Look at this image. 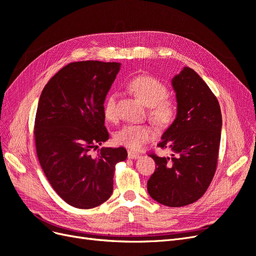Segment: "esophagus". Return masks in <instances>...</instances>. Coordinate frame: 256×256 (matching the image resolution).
<instances>
[{
  "label": "esophagus",
  "instance_id": "obj_1",
  "mask_svg": "<svg viewBox=\"0 0 256 256\" xmlns=\"http://www.w3.org/2000/svg\"><path fill=\"white\" fill-rule=\"evenodd\" d=\"M140 157V154H138L134 150H128V158L129 159H138Z\"/></svg>",
  "mask_w": 256,
  "mask_h": 256
}]
</instances>
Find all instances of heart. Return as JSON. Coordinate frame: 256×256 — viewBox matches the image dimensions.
Segmentation results:
<instances>
[{
    "label": "heart",
    "instance_id": "obj_1",
    "mask_svg": "<svg viewBox=\"0 0 256 256\" xmlns=\"http://www.w3.org/2000/svg\"><path fill=\"white\" fill-rule=\"evenodd\" d=\"M127 88L145 106H148V114L157 125L166 127L172 122L176 113V106L172 99L166 97L168 88L161 81L154 76H140L130 80ZM115 102V94H111L106 100L104 111L109 120H115L118 118ZM156 131L148 124H126L116 132L115 141L131 150H140L152 141Z\"/></svg>",
    "mask_w": 256,
    "mask_h": 256
}]
</instances>
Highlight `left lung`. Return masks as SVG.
Listing matches in <instances>:
<instances>
[{
    "instance_id": "left-lung-1",
    "label": "left lung",
    "mask_w": 256,
    "mask_h": 256,
    "mask_svg": "<svg viewBox=\"0 0 256 256\" xmlns=\"http://www.w3.org/2000/svg\"><path fill=\"white\" fill-rule=\"evenodd\" d=\"M177 112L158 143L170 157L152 154L156 170L147 191L158 203L182 207L196 202L210 184L218 162L222 115L218 99L189 67L174 76Z\"/></svg>"
}]
</instances>
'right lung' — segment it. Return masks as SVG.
I'll list each match as a JSON object with an SVG mask.
<instances>
[{
  "label": "right lung",
  "mask_w": 256,
  "mask_h": 256,
  "mask_svg": "<svg viewBox=\"0 0 256 256\" xmlns=\"http://www.w3.org/2000/svg\"><path fill=\"white\" fill-rule=\"evenodd\" d=\"M120 63H70L46 84L38 102L34 136L37 157L52 188L76 208L99 206L113 192L115 164L126 160L124 147L106 140L104 104Z\"/></svg>",
  "instance_id": "obj_1"
}]
</instances>
